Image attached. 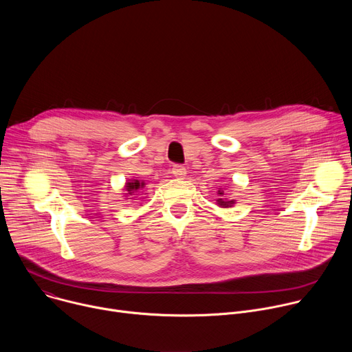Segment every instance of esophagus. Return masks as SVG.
Wrapping results in <instances>:
<instances>
[{"label":"esophagus","instance_id":"esophagus-1","mask_svg":"<svg viewBox=\"0 0 352 352\" xmlns=\"http://www.w3.org/2000/svg\"><path fill=\"white\" fill-rule=\"evenodd\" d=\"M171 173L174 174L175 178L181 179V178H184L186 175V168L184 166H181V164H175V166H173Z\"/></svg>","mask_w":352,"mask_h":352}]
</instances>
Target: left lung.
I'll use <instances>...</instances> for the list:
<instances>
[{"label": "left lung", "instance_id": "left-lung-1", "mask_svg": "<svg viewBox=\"0 0 352 352\" xmlns=\"http://www.w3.org/2000/svg\"><path fill=\"white\" fill-rule=\"evenodd\" d=\"M220 195H223V193L220 192ZM219 204H220L221 206H226V208H227V206H231V205H232V200H231V202H224L223 199H219Z\"/></svg>", "mask_w": 352, "mask_h": 352}]
</instances>
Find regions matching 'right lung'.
<instances>
[{
	"label": "right lung",
	"mask_w": 352,
	"mask_h": 352,
	"mask_svg": "<svg viewBox=\"0 0 352 352\" xmlns=\"http://www.w3.org/2000/svg\"><path fill=\"white\" fill-rule=\"evenodd\" d=\"M142 186H143V184H140L139 181H131V182L126 184V190H128L129 193H132V192H135L136 189H139V188H142Z\"/></svg>",
	"instance_id": "add662e5"
}]
</instances>
